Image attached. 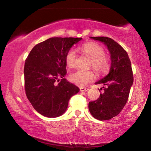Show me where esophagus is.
Here are the masks:
<instances>
[{
  "mask_svg": "<svg viewBox=\"0 0 151 151\" xmlns=\"http://www.w3.org/2000/svg\"><path fill=\"white\" fill-rule=\"evenodd\" d=\"M88 90V88H86V87H81L80 88L81 91H87Z\"/></svg>",
  "mask_w": 151,
  "mask_h": 151,
  "instance_id": "1",
  "label": "esophagus"
}]
</instances>
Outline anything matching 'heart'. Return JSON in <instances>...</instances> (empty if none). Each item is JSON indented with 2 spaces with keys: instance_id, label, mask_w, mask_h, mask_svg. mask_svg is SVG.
Returning <instances> with one entry per match:
<instances>
[{
  "instance_id": "heart-1",
  "label": "heart",
  "mask_w": 151,
  "mask_h": 151,
  "mask_svg": "<svg viewBox=\"0 0 151 151\" xmlns=\"http://www.w3.org/2000/svg\"><path fill=\"white\" fill-rule=\"evenodd\" d=\"M82 52L91 58L90 66L98 75H103L108 72L111 63L109 58L105 56V51L101 46L93 42L85 43L79 47ZM77 55L75 48H70L66 55L65 60L68 66L70 68L76 65ZM95 74L93 70H76L70 74L69 79L72 83L78 86H85L93 81Z\"/></svg>"
}]
</instances>
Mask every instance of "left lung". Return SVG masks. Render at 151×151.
Returning a JSON list of instances; mask_svg holds the SVG:
<instances>
[{
  "label": "left lung",
  "instance_id": "left-lung-1",
  "mask_svg": "<svg viewBox=\"0 0 151 151\" xmlns=\"http://www.w3.org/2000/svg\"><path fill=\"white\" fill-rule=\"evenodd\" d=\"M91 38L103 42L111 53L109 73L96 83L104 85L103 93L97 100L88 103L91 115L100 121H105L118 115L126 104L133 83V74L127 51L119 43L106 37Z\"/></svg>",
  "mask_w": 151,
  "mask_h": 151
}]
</instances>
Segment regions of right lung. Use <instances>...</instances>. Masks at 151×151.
<instances>
[{"instance_id":"obj_1","label":"right lung","mask_w":151,"mask_h":151,"mask_svg":"<svg viewBox=\"0 0 151 151\" xmlns=\"http://www.w3.org/2000/svg\"><path fill=\"white\" fill-rule=\"evenodd\" d=\"M82 38L52 37L35 45L24 63L27 99L42 115L54 118L66 111L70 97L79 88L65 78L66 55Z\"/></svg>"}]
</instances>
